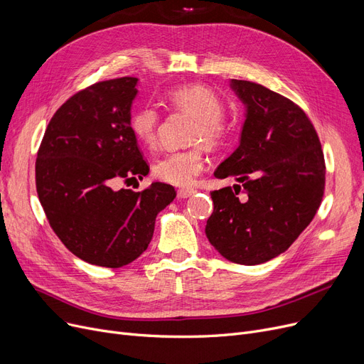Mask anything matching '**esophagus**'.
Segmentation results:
<instances>
[{"label":"esophagus","mask_w":364,"mask_h":364,"mask_svg":"<svg viewBox=\"0 0 364 364\" xmlns=\"http://www.w3.org/2000/svg\"><path fill=\"white\" fill-rule=\"evenodd\" d=\"M194 193H196V189L182 188V189H179V191H178V197L179 198H188V197H191Z\"/></svg>","instance_id":"34e87169"}]
</instances>
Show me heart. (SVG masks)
<instances>
[{
  "mask_svg": "<svg viewBox=\"0 0 364 364\" xmlns=\"http://www.w3.org/2000/svg\"><path fill=\"white\" fill-rule=\"evenodd\" d=\"M166 102L173 112H182L194 117L189 142L197 144L193 148L176 151L166 155L154 166V175L160 181L175 185L189 186L204 168V144L207 148L218 149L230 136V124L223 115L220 97L204 84H183L166 92ZM161 124L160 112L152 107L136 109L129 117V129L133 136L146 148L159 144Z\"/></svg>",
  "mask_w": 364,
  "mask_h": 364,
  "instance_id": "b5f03b06",
  "label": "heart"
}]
</instances>
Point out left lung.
Listing matches in <instances>:
<instances>
[{"mask_svg": "<svg viewBox=\"0 0 364 364\" xmlns=\"http://www.w3.org/2000/svg\"><path fill=\"white\" fill-rule=\"evenodd\" d=\"M247 108L238 148L215 176L238 183L212 191L205 235L228 261L257 265L286 252L314 219L324 194L318 134L304 109L262 84L232 80Z\"/></svg>", "mask_w": 364, "mask_h": 364, "instance_id": "1", "label": "left lung"}]
</instances>
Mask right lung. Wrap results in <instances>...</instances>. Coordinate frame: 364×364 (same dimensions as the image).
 I'll list each match as a JSON object with an SVG mask.
<instances>
[{
    "instance_id": "add662e5",
    "label": "right lung",
    "mask_w": 364,
    "mask_h": 364,
    "mask_svg": "<svg viewBox=\"0 0 364 364\" xmlns=\"http://www.w3.org/2000/svg\"><path fill=\"white\" fill-rule=\"evenodd\" d=\"M137 78L95 82L51 117L36 161V185L51 230L77 257L119 268L148 247L155 218L176 197L154 182L144 191L118 181L148 175L149 166L129 129Z\"/></svg>"
}]
</instances>
